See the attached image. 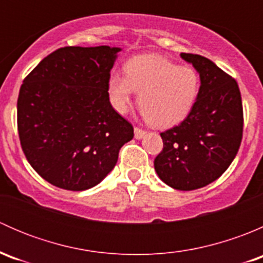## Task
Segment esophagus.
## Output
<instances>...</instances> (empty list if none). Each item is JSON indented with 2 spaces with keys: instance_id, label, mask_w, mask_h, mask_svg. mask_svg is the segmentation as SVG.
Instances as JSON below:
<instances>
[{
  "instance_id": "esophagus-1",
  "label": "esophagus",
  "mask_w": 263,
  "mask_h": 263,
  "mask_svg": "<svg viewBox=\"0 0 263 263\" xmlns=\"http://www.w3.org/2000/svg\"><path fill=\"white\" fill-rule=\"evenodd\" d=\"M145 135H146V131H145V129L140 128V127H135V137H136L137 140L142 139Z\"/></svg>"
}]
</instances>
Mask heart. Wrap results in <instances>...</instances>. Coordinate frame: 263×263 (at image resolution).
I'll return each instance as SVG.
<instances>
[{"label":"heart","mask_w":263,"mask_h":263,"mask_svg":"<svg viewBox=\"0 0 263 263\" xmlns=\"http://www.w3.org/2000/svg\"><path fill=\"white\" fill-rule=\"evenodd\" d=\"M124 73H113L108 80L110 102L118 112H126L136 90L142 115L158 128L181 123L192 110L200 76L193 67L158 54H141L124 63Z\"/></svg>","instance_id":"b5f03b06"}]
</instances>
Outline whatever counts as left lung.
Here are the masks:
<instances>
[{
	"label": "left lung",
	"instance_id": "1",
	"mask_svg": "<svg viewBox=\"0 0 263 263\" xmlns=\"http://www.w3.org/2000/svg\"><path fill=\"white\" fill-rule=\"evenodd\" d=\"M201 79L200 92L187 118L161 132L163 150L154 160L159 178L174 190L210 184L232 164L243 137V105L237 81L209 58L192 53Z\"/></svg>",
	"mask_w": 263,
	"mask_h": 263
}]
</instances>
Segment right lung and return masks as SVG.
I'll return each mask as SVG.
<instances>
[{
	"instance_id": "obj_1",
	"label": "right lung",
	"mask_w": 263,
	"mask_h": 263,
	"mask_svg": "<svg viewBox=\"0 0 263 263\" xmlns=\"http://www.w3.org/2000/svg\"><path fill=\"white\" fill-rule=\"evenodd\" d=\"M121 48L63 47L24 79L17 131L29 164L68 191L94 187L115 168L132 124L109 102L108 80Z\"/></svg>"
}]
</instances>
